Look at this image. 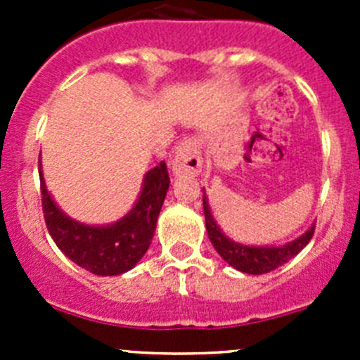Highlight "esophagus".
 I'll return each instance as SVG.
<instances>
[{
  "instance_id": "34e87169",
  "label": "esophagus",
  "mask_w": 360,
  "mask_h": 360,
  "mask_svg": "<svg viewBox=\"0 0 360 360\" xmlns=\"http://www.w3.org/2000/svg\"><path fill=\"white\" fill-rule=\"evenodd\" d=\"M170 169L177 177L198 176L202 172L200 146H198L197 139L188 137V139L181 141L179 146L176 148L174 158L170 160Z\"/></svg>"
}]
</instances>
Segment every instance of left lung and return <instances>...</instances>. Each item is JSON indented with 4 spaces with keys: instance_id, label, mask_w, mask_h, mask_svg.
<instances>
[{
    "instance_id": "left-lung-1",
    "label": "left lung",
    "mask_w": 360,
    "mask_h": 360,
    "mask_svg": "<svg viewBox=\"0 0 360 360\" xmlns=\"http://www.w3.org/2000/svg\"><path fill=\"white\" fill-rule=\"evenodd\" d=\"M203 214H205L207 235H209V240L212 242L217 254H219L230 266H233L235 270L244 271V274L249 275L268 274V271H274L275 268L288 263L291 257L296 256V254L310 242L315 230V224H311L301 237L289 242V244L256 248V245L238 244V242L231 240V238H228L226 235L221 231V228L217 226V223L214 221L212 212H210L209 200H207L205 193H203Z\"/></svg>"
}]
</instances>
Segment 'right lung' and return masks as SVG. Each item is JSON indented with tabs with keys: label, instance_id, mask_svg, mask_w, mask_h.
<instances>
[{
	"label": "right lung",
	"instance_id": "right-lung-1",
	"mask_svg": "<svg viewBox=\"0 0 360 360\" xmlns=\"http://www.w3.org/2000/svg\"><path fill=\"white\" fill-rule=\"evenodd\" d=\"M38 165L43 216L57 248L72 263L101 277H112L132 270L150 248L158 214L169 190L170 179L165 162H160L157 167L148 170L143 190L132 210L106 226H90L66 216L46 190L41 160Z\"/></svg>",
	"mask_w": 360,
	"mask_h": 360
}]
</instances>
